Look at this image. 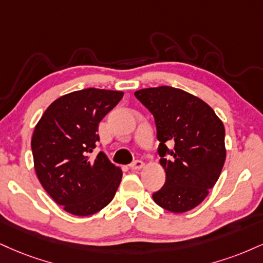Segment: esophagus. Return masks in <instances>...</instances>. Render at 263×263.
Instances as JSON below:
<instances>
[{"label": "esophagus", "instance_id": "obj_1", "mask_svg": "<svg viewBox=\"0 0 263 263\" xmlns=\"http://www.w3.org/2000/svg\"><path fill=\"white\" fill-rule=\"evenodd\" d=\"M129 167H131L132 170H141L142 167H144V163L142 162V160H136V162L129 164Z\"/></svg>", "mask_w": 263, "mask_h": 263}]
</instances>
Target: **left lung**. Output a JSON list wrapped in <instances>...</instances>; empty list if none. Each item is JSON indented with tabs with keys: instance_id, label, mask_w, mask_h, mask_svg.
Returning <instances> with one entry per match:
<instances>
[{
	"instance_id": "1",
	"label": "left lung",
	"mask_w": 263,
	"mask_h": 263,
	"mask_svg": "<svg viewBox=\"0 0 263 263\" xmlns=\"http://www.w3.org/2000/svg\"><path fill=\"white\" fill-rule=\"evenodd\" d=\"M135 96L156 120L160 165L166 174L154 202L172 213L194 210L216 185L226 162L222 120L205 101L179 88H144ZM170 143L173 151L166 147ZM166 153L169 160L163 158Z\"/></svg>"
}]
</instances>
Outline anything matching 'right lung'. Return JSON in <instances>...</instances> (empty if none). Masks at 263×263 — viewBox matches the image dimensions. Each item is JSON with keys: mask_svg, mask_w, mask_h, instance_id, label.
<instances>
[{"mask_svg": "<svg viewBox=\"0 0 263 263\" xmlns=\"http://www.w3.org/2000/svg\"><path fill=\"white\" fill-rule=\"evenodd\" d=\"M123 91L76 90L50 104L31 137L34 169L44 190L73 216L87 217L111 202L122 172L100 152L91 153L99 141L98 126L122 99Z\"/></svg>", "mask_w": 263, "mask_h": 263, "instance_id": "right-lung-1", "label": "right lung"}]
</instances>
